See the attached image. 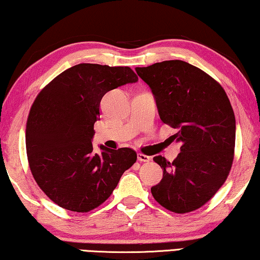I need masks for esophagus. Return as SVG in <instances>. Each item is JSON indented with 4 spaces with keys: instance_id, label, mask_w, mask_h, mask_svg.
<instances>
[{
    "instance_id": "1",
    "label": "esophagus",
    "mask_w": 260,
    "mask_h": 260,
    "mask_svg": "<svg viewBox=\"0 0 260 260\" xmlns=\"http://www.w3.org/2000/svg\"><path fill=\"white\" fill-rule=\"evenodd\" d=\"M137 159H138V161H141V162H149L151 160V158L149 157V155H145L143 153H138Z\"/></svg>"
}]
</instances>
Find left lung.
<instances>
[{
  "instance_id": "left-lung-1",
  "label": "left lung",
  "mask_w": 260,
  "mask_h": 260,
  "mask_svg": "<svg viewBox=\"0 0 260 260\" xmlns=\"http://www.w3.org/2000/svg\"><path fill=\"white\" fill-rule=\"evenodd\" d=\"M136 72L152 90L161 121L178 130L172 138L181 143L172 162L153 158L162 179L151 193L173 213L199 209L221 188L233 166L236 121L226 93L206 72L182 60Z\"/></svg>"
}]
</instances>
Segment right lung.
Segmentation results:
<instances>
[{"mask_svg":"<svg viewBox=\"0 0 260 260\" xmlns=\"http://www.w3.org/2000/svg\"><path fill=\"white\" fill-rule=\"evenodd\" d=\"M138 81L130 67L79 63L37 95L26 122L29 166L37 185L63 209L87 213L102 205L137 160L129 147L93 150L94 123L107 91Z\"/></svg>","mask_w":260,"mask_h":260,"instance_id":"add662e5","label":"right lung"}]
</instances>
